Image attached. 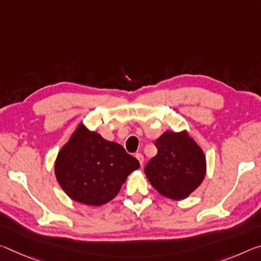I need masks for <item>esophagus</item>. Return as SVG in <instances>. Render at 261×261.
<instances>
[{"label": "esophagus", "mask_w": 261, "mask_h": 261, "mask_svg": "<svg viewBox=\"0 0 261 261\" xmlns=\"http://www.w3.org/2000/svg\"><path fill=\"white\" fill-rule=\"evenodd\" d=\"M136 158H137L138 159V161H139V164L140 165H142V166H143V164H144V155L142 154V153H136Z\"/></svg>", "instance_id": "34e87169"}]
</instances>
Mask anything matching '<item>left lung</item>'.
Instances as JSON below:
<instances>
[{
  "label": "left lung",
  "instance_id": "1",
  "mask_svg": "<svg viewBox=\"0 0 261 261\" xmlns=\"http://www.w3.org/2000/svg\"><path fill=\"white\" fill-rule=\"evenodd\" d=\"M154 144L158 153L144 168L150 184L161 195L172 200L188 197L205 176L202 148L187 131H166Z\"/></svg>",
  "mask_w": 261,
  "mask_h": 261
}]
</instances>
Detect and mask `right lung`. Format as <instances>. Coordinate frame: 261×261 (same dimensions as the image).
I'll use <instances>...</instances> for the list:
<instances>
[{
  "mask_svg": "<svg viewBox=\"0 0 261 261\" xmlns=\"http://www.w3.org/2000/svg\"><path fill=\"white\" fill-rule=\"evenodd\" d=\"M139 161L117 143L109 142L79 124L58 153L55 172L60 187L72 200L102 205L113 200Z\"/></svg>",
  "mask_w": 261,
  "mask_h": 261,
  "instance_id": "obj_1",
  "label": "right lung"
}]
</instances>
